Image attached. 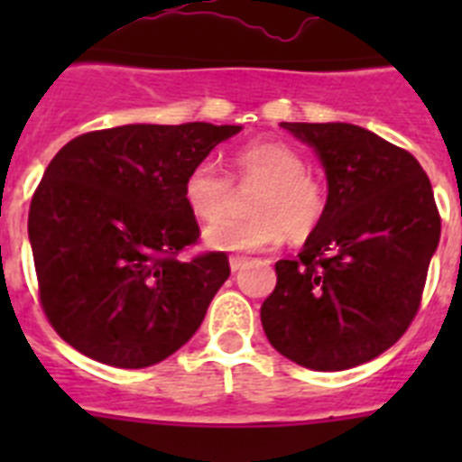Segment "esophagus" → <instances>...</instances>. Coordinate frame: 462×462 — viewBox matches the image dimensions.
<instances>
[{
    "instance_id": "esophagus-1",
    "label": "esophagus",
    "mask_w": 462,
    "mask_h": 462,
    "mask_svg": "<svg viewBox=\"0 0 462 462\" xmlns=\"http://www.w3.org/2000/svg\"><path fill=\"white\" fill-rule=\"evenodd\" d=\"M245 263H247V259H243V256H231V259H228V266H231L234 273H238Z\"/></svg>"
}]
</instances>
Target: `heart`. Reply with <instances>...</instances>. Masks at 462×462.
I'll return each mask as SVG.
<instances>
[{
  "label": "heart",
  "instance_id": "1",
  "mask_svg": "<svg viewBox=\"0 0 462 462\" xmlns=\"http://www.w3.org/2000/svg\"><path fill=\"white\" fill-rule=\"evenodd\" d=\"M234 173L245 185H256L250 196V217H222L203 234L210 250H268L287 231L305 238L319 226L326 212V189L308 173L305 157L282 141L247 143L234 154ZM182 196L196 219L219 217L231 196V178L215 162L203 159L187 173Z\"/></svg>",
  "mask_w": 462,
  "mask_h": 462
}]
</instances>
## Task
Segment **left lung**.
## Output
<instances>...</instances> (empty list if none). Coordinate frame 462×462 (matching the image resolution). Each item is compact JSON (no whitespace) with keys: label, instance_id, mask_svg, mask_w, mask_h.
I'll list each match as a JSON object with an SVG mask.
<instances>
[{"label":"left lung","instance_id":"1","mask_svg":"<svg viewBox=\"0 0 462 462\" xmlns=\"http://www.w3.org/2000/svg\"><path fill=\"white\" fill-rule=\"evenodd\" d=\"M280 126L317 152L328 196L298 259L275 263L261 324L303 368H356L395 345L421 303L442 228L430 180L407 150L363 126Z\"/></svg>","mask_w":462,"mask_h":462}]
</instances>
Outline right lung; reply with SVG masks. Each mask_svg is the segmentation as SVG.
Returning <instances> with one entry per match:
<instances>
[{
  "label": "right lung",
  "instance_id": "right-lung-1",
  "mask_svg": "<svg viewBox=\"0 0 462 462\" xmlns=\"http://www.w3.org/2000/svg\"><path fill=\"white\" fill-rule=\"evenodd\" d=\"M243 126L125 125L73 138L30 206L41 305L64 342L116 368L178 352L228 273L224 252L182 261L199 224L185 178Z\"/></svg>",
  "mask_w": 462,
  "mask_h": 462
}]
</instances>
